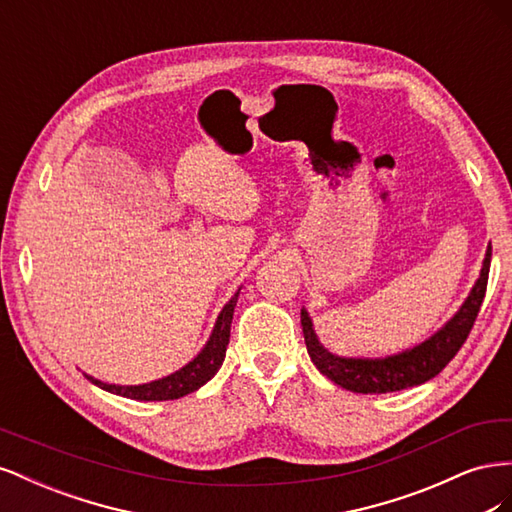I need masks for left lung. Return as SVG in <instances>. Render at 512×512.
Listing matches in <instances>:
<instances>
[{
    "instance_id": "1",
    "label": "left lung",
    "mask_w": 512,
    "mask_h": 512,
    "mask_svg": "<svg viewBox=\"0 0 512 512\" xmlns=\"http://www.w3.org/2000/svg\"><path fill=\"white\" fill-rule=\"evenodd\" d=\"M489 265H491V245H487L483 269H480L478 280L474 282L466 301L453 314L451 320H446L442 327L429 335L425 342L412 348L401 350L397 354L386 356H339L329 348L320 344V339L314 331V322L309 318V312L301 309V324L305 335V346L312 363L318 367L320 374L333 380L352 393H393L410 386L423 384L431 378H436L440 371L451 363L453 356L466 342L478 309L483 305L487 280H489Z\"/></svg>"
}]
</instances>
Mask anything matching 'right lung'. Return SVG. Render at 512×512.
Segmentation results:
<instances>
[{"label": "right lung", "mask_w": 512, "mask_h": 512, "mask_svg": "<svg viewBox=\"0 0 512 512\" xmlns=\"http://www.w3.org/2000/svg\"><path fill=\"white\" fill-rule=\"evenodd\" d=\"M239 292H241V288L232 294L230 301L222 307L218 320H215V324H213V331L207 339V344L200 348V352L190 363H185L181 369L173 371V374L145 382V384H108V382H102L94 376L85 374L87 380L100 386L102 391L128 397V399H136V401H168V399H179V397H185V395L198 391L200 386L207 384L215 374H218V369L224 363L226 348L230 342L232 314H235Z\"/></svg>", "instance_id": "obj_1"}]
</instances>
